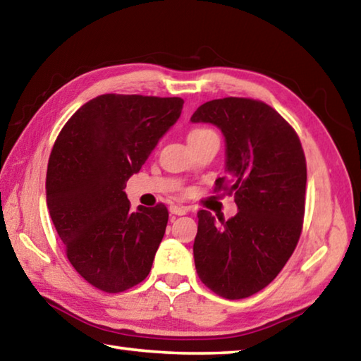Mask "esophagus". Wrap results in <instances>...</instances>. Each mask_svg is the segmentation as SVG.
Segmentation results:
<instances>
[{"label": "esophagus", "instance_id": "obj_1", "mask_svg": "<svg viewBox=\"0 0 361 361\" xmlns=\"http://www.w3.org/2000/svg\"><path fill=\"white\" fill-rule=\"evenodd\" d=\"M169 212L172 214H176V216H183L188 213V208L186 207H181V205H170Z\"/></svg>", "mask_w": 361, "mask_h": 361}]
</instances>
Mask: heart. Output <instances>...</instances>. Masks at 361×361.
<instances>
[{
  "label": "heart",
  "mask_w": 361,
  "mask_h": 361,
  "mask_svg": "<svg viewBox=\"0 0 361 361\" xmlns=\"http://www.w3.org/2000/svg\"><path fill=\"white\" fill-rule=\"evenodd\" d=\"M208 135H216V133H214V130H212V129H208V128L192 129L191 133H189V142L199 140V139H203V137H208Z\"/></svg>",
  "instance_id": "1"
}]
</instances>
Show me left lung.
Masks as SVG:
<instances>
[{"label": "left lung", "instance_id": "1", "mask_svg": "<svg viewBox=\"0 0 361 361\" xmlns=\"http://www.w3.org/2000/svg\"><path fill=\"white\" fill-rule=\"evenodd\" d=\"M192 123H212L226 137L227 176L214 191L233 194L231 219L197 213L194 262L209 290L227 300L251 297L271 283L303 228L306 159L295 129L268 104L249 97L213 99Z\"/></svg>", "mask_w": 361, "mask_h": 361}]
</instances>
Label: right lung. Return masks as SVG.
Returning <instances> with one entry per match:
<instances>
[{
  "instance_id": "1",
  "label": "right lung",
  "mask_w": 361,
  "mask_h": 361,
  "mask_svg": "<svg viewBox=\"0 0 361 361\" xmlns=\"http://www.w3.org/2000/svg\"><path fill=\"white\" fill-rule=\"evenodd\" d=\"M181 97L101 94L77 110L51 148L45 191L71 265L96 289L142 283L166 233L164 203L130 212L126 181L181 115Z\"/></svg>"
}]
</instances>
